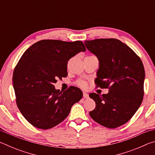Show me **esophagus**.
I'll return each mask as SVG.
<instances>
[{"mask_svg":"<svg viewBox=\"0 0 155 155\" xmlns=\"http://www.w3.org/2000/svg\"><path fill=\"white\" fill-rule=\"evenodd\" d=\"M83 97H84V98H87L89 97V94L86 92H83Z\"/></svg>","mask_w":155,"mask_h":155,"instance_id":"obj_1","label":"esophagus"}]
</instances>
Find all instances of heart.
<instances>
[{
	"instance_id": "1",
	"label": "heart",
	"mask_w": 155,
	"mask_h": 155,
	"mask_svg": "<svg viewBox=\"0 0 155 155\" xmlns=\"http://www.w3.org/2000/svg\"><path fill=\"white\" fill-rule=\"evenodd\" d=\"M77 84L80 86V87H83V88H85L86 87H87V83H86L85 81H83V80L78 81L77 82Z\"/></svg>"
}]
</instances>
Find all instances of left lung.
Returning <instances> with one entry per match:
<instances>
[{"instance_id": "1", "label": "left lung", "mask_w": 155, "mask_h": 155, "mask_svg": "<svg viewBox=\"0 0 155 155\" xmlns=\"http://www.w3.org/2000/svg\"><path fill=\"white\" fill-rule=\"evenodd\" d=\"M86 48L99 61L95 83L109 88L102 96L90 94L96 107L90 112L94 121L115 128L127 123L140 107L143 97L145 70L135 52L117 39H96L85 41Z\"/></svg>"}]
</instances>
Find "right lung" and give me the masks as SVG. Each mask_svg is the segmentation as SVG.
<instances>
[{"label": "right lung", "mask_w": 155, "mask_h": 155, "mask_svg": "<svg viewBox=\"0 0 155 155\" xmlns=\"http://www.w3.org/2000/svg\"><path fill=\"white\" fill-rule=\"evenodd\" d=\"M85 51L81 41L43 40L24 52L14 69L13 84L17 106L31 124L41 129L55 127L82 98L79 88L71 86L62 92L54 83L68 76V60Z\"/></svg>", "instance_id": "add662e5"}]
</instances>
